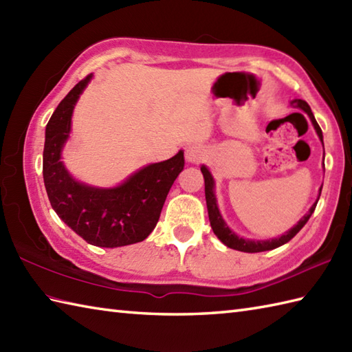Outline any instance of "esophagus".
<instances>
[{
	"mask_svg": "<svg viewBox=\"0 0 352 352\" xmlns=\"http://www.w3.org/2000/svg\"><path fill=\"white\" fill-rule=\"evenodd\" d=\"M186 159H188V162L190 163H201L204 159H206V151L203 146L199 145H190L188 146V149H186Z\"/></svg>",
	"mask_w": 352,
	"mask_h": 352,
	"instance_id": "obj_1",
	"label": "esophagus"
}]
</instances>
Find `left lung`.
<instances>
[{
	"mask_svg": "<svg viewBox=\"0 0 352 352\" xmlns=\"http://www.w3.org/2000/svg\"><path fill=\"white\" fill-rule=\"evenodd\" d=\"M292 106L302 109V110L305 111V113H307V115L310 116L313 125H315V130H316V133H318L319 139L322 140V130H320V126L318 125L315 116H313L311 109H310L309 104L305 102L304 100H295V101H292ZM322 145H324V140H322ZM201 172H203V175H204L206 203H207L208 219H210L212 230H213V233H214L216 236H218L219 241H221L223 245H227L228 248H231V250H237V251H242V252H261V251H269V250L278 248V246H281V245H284V243H287V242L290 241V239H294V237L298 234V231H300V230L305 226V223H307V221L310 219V216H311L313 212H315L316 204H318V201H316V203L311 206L309 213L305 214L304 218H302L300 222H298L294 228L289 230L287 233L283 234L281 237L272 239V241H257V242H256V241H245V239L236 236V234L233 233V231H231V230L227 227V223L223 222L222 216H221V213H219V208H218V206H216V198H214V193H213V186H214V183H213V178H212V175H210V172H208V169H207L206 166L201 168ZM319 195H320V193H319Z\"/></svg>",
	"mask_w": 352,
	"mask_h": 352,
	"instance_id": "8db88e82",
	"label": "left lung"
}]
</instances>
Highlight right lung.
I'll list each match as a JSON object with an SVG mask.
<instances>
[{
  "mask_svg": "<svg viewBox=\"0 0 352 352\" xmlns=\"http://www.w3.org/2000/svg\"><path fill=\"white\" fill-rule=\"evenodd\" d=\"M89 74L58 104L45 130L43 183L51 207L87 243L116 248L142 242L159 222L170 186L184 168L183 151L149 164L113 189L81 184L66 172L60 153L71 130V116Z\"/></svg>",
  "mask_w": 352,
  "mask_h": 352,
  "instance_id": "1",
  "label": "right lung"
}]
</instances>
